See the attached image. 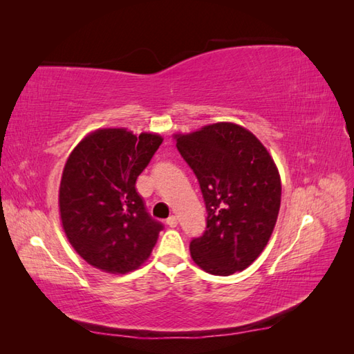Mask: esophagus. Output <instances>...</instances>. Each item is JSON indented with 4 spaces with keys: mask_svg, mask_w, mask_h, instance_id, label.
<instances>
[{
    "mask_svg": "<svg viewBox=\"0 0 354 354\" xmlns=\"http://www.w3.org/2000/svg\"><path fill=\"white\" fill-rule=\"evenodd\" d=\"M165 223H167L170 228H175V227H176V225H178V219H176V216H170V217H169V219H167V221H165Z\"/></svg>",
    "mask_w": 354,
    "mask_h": 354,
    "instance_id": "34e87169",
    "label": "esophagus"
}]
</instances>
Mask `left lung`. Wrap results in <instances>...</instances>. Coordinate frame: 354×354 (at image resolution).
I'll return each instance as SVG.
<instances>
[{
  "instance_id": "8db88e82",
  "label": "left lung",
  "mask_w": 354,
  "mask_h": 354,
  "mask_svg": "<svg viewBox=\"0 0 354 354\" xmlns=\"http://www.w3.org/2000/svg\"><path fill=\"white\" fill-rule=\"evenodd\" d=\"M196 175L207 208L204 234L190 242L192 259L208 274L227 277L259 257L272 234L281 181L266 147L234 123L175 135Z\"/></svg>"
}]
</instances>
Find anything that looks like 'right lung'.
Masks as SVG:
<instances>
[{
  "label": "right lung",
  "instance_id": "right-lung-1",
  "mask_svg": "<svg viewBox=\"0 0 354 354\" xmlns=\"http://www.w3.org/2000/svg\"><path fill=\"white\" fill-rule=\"evenodd\" d=\"M161 142L156 133L99 129L66 160L59 189L62 227L91 266L126 274L149 259L162 223L147 213L135 183Z\"/></svg>",
  "mask_w": 354,
  "mask_h": 354
}]
</instances>
